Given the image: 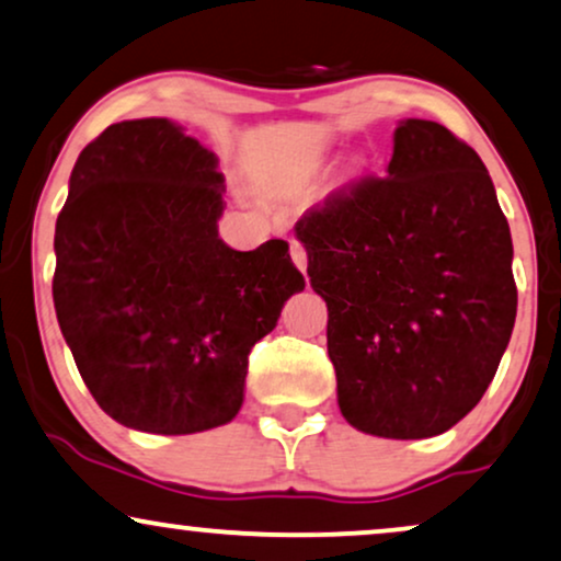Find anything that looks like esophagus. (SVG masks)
Wrapping results in <instances>:
<instances>
[{"label":"esophagus","mask_w":561,"mask_h":561,"mask_svg":"<svg viewBox=\"0 0 561 561\" xmlns=\"http://www.w3.org/2000/svg\"><path fill=\"white\" fill-rule=\"evenodd\" d=\"M289 253H293L295 266L305 274V268H308V251H305V245L297 243V240H293V245H289Z\"/></svg>","instance_id":"1"}]
</instances>
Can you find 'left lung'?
Listing matches in <instances>:
<instances>
[{
  "mask_svg": "<svg viewBox=\"0 0 561 561\" xmlns=\"http://www.w3.org/2000/svg\"><path fill=\"white\" fill-rule=\"evenodd\" d=\"M295 236L329 308L344 420L391 439L463 420L517 313L513 238L479 154L443 124L407 118L386 179L333 191Z\"/></svg>",
  "mask_w": 561,
  "mask_h": 561,
  "instance_id": "1",
  "label": "left lung"
}]
</instances>
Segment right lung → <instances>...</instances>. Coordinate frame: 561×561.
<instances>
[{
	"instance_id": "obj_1",
	"label": "right lung",
	"mask_w": 561,
	"mask_h": 561,
	"mask_svg": "<svg viewBox=\"0 0 561 561\" xmlns=\"http://www.w3.org/2000/svg\"><path fill=\"white\" fill-rule=\"evenodd\" d=\"M215 152L168 118L111 124L75 162L56 219L54 308L111 420L152 435L228 424L248 354L305 289L287 240L219 238Z\"/></svg>"
}]
</instances>
